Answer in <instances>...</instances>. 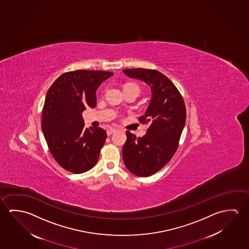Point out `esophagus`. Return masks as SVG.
<instances>
[{
    "label": "esophagus",
    "mask_w": 249,
    "mask_h": 249,
    "mask_svg": "<svg viewBox=\"0 0 249 249\" xmlns=\"http://www.w3.org/2000/svg\"><path fill=\"white\" fill-rule=\"evenodd\" d=\"M116 131H117L116 128L111 127L109 129H107V135H111L112 134H114V132H116Z\"/></svg>",
    "instance_id": "1"
}]
</instances>
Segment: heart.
<instances>
[{"label":"heart","mask_w":249,"mask_h":249,"mask_svg":"<svg viewBox=\"0 0 249 249\" xmlns=\"http://www.w3.org/2000/svg\"><path fill=\"white\" fill-rule=\"evenodd\" d=\"M130 87H133V88H136V89H138L139 87L137 85H135V84H133V83H129V84H127V85L125 86V88H130Z\"/></svg>","instance_id":"1"}]
</instances>
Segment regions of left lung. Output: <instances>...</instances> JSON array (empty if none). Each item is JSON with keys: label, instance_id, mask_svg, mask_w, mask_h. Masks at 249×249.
Masks as SVG:
<instances>
[{"label": "left lung", "instance_id": "obj_1", "mask_svg": "<svg viewBox=\"0 0 249 249\" xmlns=\"http://www.w3.org/2000/svg\"><path fill=\"white\" fill-rule=\"evenodd\" d=\"M126 76L147 83L151 101L140 123H150L146 135L136 137L126 131L123 161L135 176L147 177L160 170L172 159L179 146L186 123V106L175 84L157 70H123Z\"/></svg>", "mask_w": 249, "mask_h": 249}]
</instances>
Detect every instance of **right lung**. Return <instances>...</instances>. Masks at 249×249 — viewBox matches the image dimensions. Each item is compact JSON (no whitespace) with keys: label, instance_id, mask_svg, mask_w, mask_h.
<instances>
[{"label":"right lung","instance_id":"obj_1","mask_svg":"<svg viewBox=\"0 0 249 249\" xmlns=\"http://www.w3.org/2000/svg\"><path fill=\"white\" fill-rule=\"evenodd\" d=\"M114 73L75 70L62 73L49 88L41 129L58 164L73 174L89 171L97 162L107 138L101 127L86 128L82 112L96 106V90Z\"/></svg>","mask_w":249,"mask_h":249}]
</instances>
